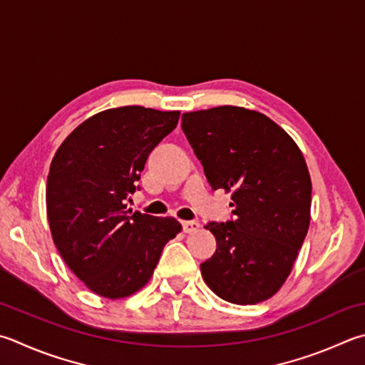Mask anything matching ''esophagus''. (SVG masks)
I'll return each instance as SVG.
<instances>
[{"mask_svg": "<svg viewBox=\"0 0 365 365\" xmlns=\"http://www.w3.org/2000/svg\"><path fill=\"white\" fill-rule=\"evenodd\" d=\"M182 227H183L185 233H196V231L200 230L201 225L196 220H185V222H182Z\"/></svg>", "mask_w": 365, "mask_h": 365, "instance_id": "esophagus-1", "label": "esophagus"}]
</instances>
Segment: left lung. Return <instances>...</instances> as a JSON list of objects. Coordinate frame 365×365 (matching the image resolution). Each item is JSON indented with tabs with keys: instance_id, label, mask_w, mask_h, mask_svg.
Wrapping results in <instances>:
<instances>
[{
	"instance_id": "8db88e82",
	"label": "left lung",
	"mask_w": 365,
	"mask_h": 365,
	"mask_svg": "<svg viewBox=\"0 0 365 365\" xmlns=\"http://www.w3.org/2000/svg\"><path fill=\"white\" fill-rule=\"evenodd\" d=\"M182 129L214 190L231 193L235 220L210 222L217 250L201 263L207 286L236 304L273 297L309 227L311 178L300 148L268 116L242 107L183 113Z\"/></svg>"
}]
</instances>
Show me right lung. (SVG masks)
<instances>
[{"instance_id": "add662e5", "label": "right lung", "mask_w": 365, "mask_h": 365, "mask_svg": "<svg viewBox=\"0 0 365 365\" xmlns=\"http://www.w3.org/2000/svg\"><path fill=\"white\" fill-rule=\"evenodd\" d=\"M180 111L119 107L71 132L51 163L48 220L58 254L92 292L124 298L150 281L168 241L180 233L172 217L128 207L148 155L175 129Z\"/></svg>"}]
</instances>
